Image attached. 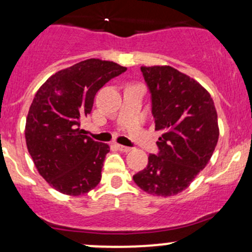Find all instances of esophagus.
<instances>
[{
    "mask_svg": "<svg viewBox=\"0 0 252 252\" xmlns=\"http://www.w3.org/2000/svg\"><path fill=\"white\" fill-rule=\"evenodd\" d=\"M117 147H118L119 151H122V152H129L131 150V147L124 146V145H117Z\"/></svg>",
    "mask_w": 252,
    "mask_h": 252,
    "instance_id": "1",
    "label": "esophagus"
}]
</instances>
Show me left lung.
Returning a JSON list of instances; mask_svg holds the SVG:
<instances>
[{
    "label": "left lung",
    "mask_w": 252,
    "mask_h": 252,
    "mask_svg": "<svg viewBox=\"0 0 252 252\" xmlns=\"http://www.w3.org/2000/svg\"><path fill=\"white\" fill-rule=\"evenodd\" d=\"M152 95L155 129L162 131L146 168L133 177L154 196H173L187 189L207 166L220 128L212 97L195 79L169 65H142Z\"/></svg>",
    "instance_id": "8db88e82"
}]
</instances>
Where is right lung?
Returning a JSON list of instances; mask_svg holds the SVG:
<instances>
[{
  "instance_id": "right-lung-1",
  "label": "right lung",
  "mask_w": 252,
  "mask_h": 252,
  "mask_svg": "<svg viewBox=\"0 0 252 252\" xmlns=\"http://www.w3.org/2000/svg\"><path fill=\"white\" fill-rule=\"evenodd\" d=\"M126 68L90 58L58 70L40 86L25 123L28 151L40 175L57 191L80 196L101 180L107 144L84 135L96 93Z\"/></svg>"
}]
</instances>
